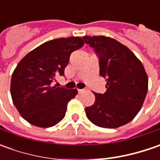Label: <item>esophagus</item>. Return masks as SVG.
Here are the masks:
<instances>
[{
    "mask_svg": "<svg viewBox=\"0 0 160 160\" xmlns=\"http://www.w3.org/2000/svg\"><path fill=\"white\" fill-rule=\"evenodd\" d=\"M84 92V89H78V92Z\"/></svg>",
    "mask_w": 160,
    "mask_h": 160,
    "instance_id": "obj_1",
    "label": "esophagus"
}]
</instances>
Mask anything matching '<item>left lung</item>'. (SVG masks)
Returning <instances> with one entry per match:
<instances>
[{"label":"left lung","mask_w":160,"mask_h":160,"mask_svg":"<svg viewBox=\"0 0 160 160\" xmlns=\"http://www.w3.org/2000/svg\"><path fill=\"white\" fill-rule=\"evenodd\" d=\"M100 58V75L107 91L96 93L95 102L85 108L95 126L117 128L132 120L142 107L148 92V76L141 60L126 45L107 36L83 37Z\"/></svg>","instance_id":"left-lung-1"}]
</instances>
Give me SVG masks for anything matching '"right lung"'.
<instances>
[{"mask_svg":"<svg viewBox=\"0 0 160 160\" xmlns=\"http://www.w3.org/2000/svg\"><path fill=\"white\" fill-rule=\"evenodd\" d=\"M84 44L81 37L48 41L28 53L13 71L10 82L12 102L21 117L39 127H51L64 118L68 103L77 89L53 85L64 76L70 54Z\"/></svg>","mask_w":160,"mask_h":160,"instance_id":"add662e5","label":"right lung"}]
</instances>
